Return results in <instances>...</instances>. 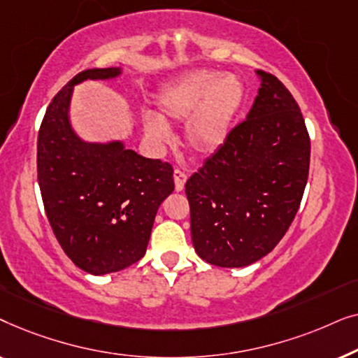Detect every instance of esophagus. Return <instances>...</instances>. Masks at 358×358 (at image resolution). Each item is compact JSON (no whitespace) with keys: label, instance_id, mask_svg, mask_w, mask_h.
Returning <instances> with one entry per match:
<instances>
[{"label":"esophagus","instance_id":"esophagus-1","mask_svg":"<svg viewBox=\"0 0 358 358\" xmlns=\"http://www.w3.org/2000/svg\"><path fill=\"white\" fill-rule=\"evenodd\" d=\"M185 180H187V173H185L184 169L176 168L174 169V187H176V190H178V192H180V190L184 189Z\"/></svg>","mask_w":358,"mask_h":358}]
</instances>
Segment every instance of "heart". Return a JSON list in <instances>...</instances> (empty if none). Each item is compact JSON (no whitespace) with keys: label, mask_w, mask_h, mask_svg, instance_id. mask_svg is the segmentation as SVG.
Wrapping results in <instances>:
<instances>
[{"label":"heart","mask_w":358,"mask_h":358,"mask_svg":"<svg viewBox=\"0 0 358 358\" xmlns=\"http://www.w3.org/2000/svg\"><path fill=\"white\" fill-rule=\"evenodd\" d=\"M244 102V86L234 75L187 71L163 86L156 96L158 117H146L145 130L153 138L168 135V124L185 122V140L195 153L208 155L228 140Z\"/></svg>","instance_id":"obj_1"}]
</instances>
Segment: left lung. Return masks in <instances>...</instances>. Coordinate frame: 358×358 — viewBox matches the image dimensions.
I'll list each match as a JSON object with an SVG mask.
<instances>
[{
	"instance_id": "1",
	"label": "left lung",
	"mask_w": 358,
	"mask_h": 358,
	"mask_svg": "<svg viewBox=\"0 0 358 358\" xmlns=\"http://www.w3.org/2000/svg\"><path fill=\"white\" fill-rule=\"evenodd\" d=\"M261 76L246 120L185 182L195 251L218 267L267 256L295 218L311 143L295 97L277 76Z\"/></svg>"
}]
</instances>
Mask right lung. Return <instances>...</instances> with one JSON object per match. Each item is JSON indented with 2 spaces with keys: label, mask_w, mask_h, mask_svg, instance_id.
<instances>
[{
  "label": "right lung",
  "mask_w": 358,
  "mask_h": 358,
  "mask_svg": "<svg viewBox=\"0 0 358 358\" xmlns=\"http://www.w3.org/2000/svg\"><path fill=\"white\" fill-rule=\"evenodd\" d=\"M120 68H92L57 92L37 136V179L48 223L73 264L92 275L119 272L145 256L159 205L174 190L173 166L122 141L86 143L73 131V86L109 80Z\"/></svg>",
  "instance_id": "1"
}]
</instances>
